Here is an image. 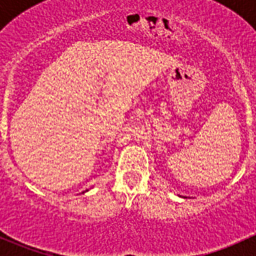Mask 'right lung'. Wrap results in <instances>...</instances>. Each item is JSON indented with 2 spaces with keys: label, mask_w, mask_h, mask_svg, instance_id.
Here are the masks:
<instances>
[{
  "label": "right lung",
  "mask_w": 256,
  "mask_h": 256,
  "mask_svg": "<svg viewBox=\"0 0 256 256\" xmlns=\"http://www.w3.org/2000/svg\"><path fill=\"white\" fill-rule=\"evenodd\" d=\"M82 193H84V192H82Z\"/></svg>",
  "instance_id": "1"
}]
</instances>
